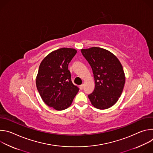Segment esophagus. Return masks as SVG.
<instances>
[{
	"label": "esophagus",
	"mask_w": 153,
	"mask_h": 153,
	"mask_svg": "<svg viewBox=\"0 0 153 153\" xmlns=\"http://www.w3.org/2000/svg\"><path fill=\"white\" fill-rule=\"evenodd\" d=\"M83 87H84V85H83V84H82V85H80L79 86V88H80V90H82V89L83 88Z\"/></svg>",
	"instance_id": "1"
}]
</instances>
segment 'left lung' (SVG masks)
I'll return each mask as SVG.
<instances>
[{"mask_svg":"<svg viewBox=\"0 0 153 153\" xmlns=\"http://www.w3.org/2000/svg\"><path fill=\"white\" fill-rule=\"evenodd\" d=\"M81 53L94 74L95 88L88 96L91 104L99 110L110 108L119 100L125 85L122 64L112 53L99 47L82 49Z\"/></svg>","mask_w":153,"mask_h":153,"instance_id":"8db88e82","label":"left lung"}]
</instances>
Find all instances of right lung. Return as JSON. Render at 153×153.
I'll return each instance as SVG.
<instances>
[{
	"instance_id": "right-lung-1",
	"label": "right lung",
	"mask_w": 153,
	"mask_h": 153,
	"mask_svg": "<svg viewBox=\"0 0 153 153\" xmlns=\"http://www.w3.org/2000/svg\"><path fill=\"white\" fill-rule=\"evenodd\" d=\"M77 53L74 48L52 51L41 62L36 84L40 96L48 106L57 111L68 108L79 89L71 79L68 64Z\"/></svg>"
}]
</instances>
